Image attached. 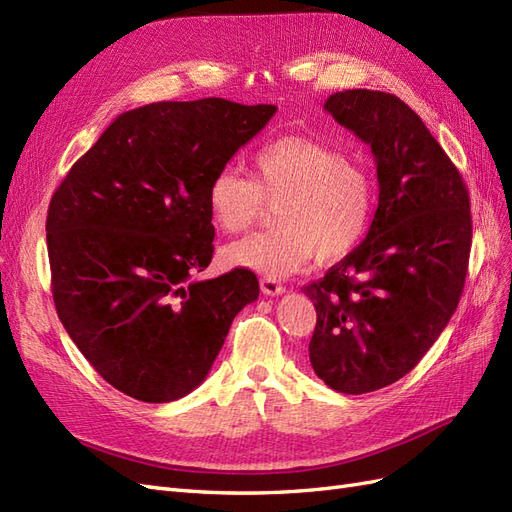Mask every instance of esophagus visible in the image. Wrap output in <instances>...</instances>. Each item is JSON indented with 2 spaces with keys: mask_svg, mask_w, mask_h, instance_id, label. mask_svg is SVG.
<instances>
[{
  "mask_svg": "<svg viewBox=\"0 0 512 512\" xmlns=\"http://www.w3.org/2000/svg\"><path fill=\"white\" fill-rule=\"evenodd\" d=\"M260 288H262V292L269 294V297H277V294H284L286 292V288L280 282L271 280V277H265V280H260Z\"/></svg>",
  "mask_w": 512,
  "mask_h": 512,
  "instance_id": "34e87169",
  "label": "esophagus"
}]
</instances>
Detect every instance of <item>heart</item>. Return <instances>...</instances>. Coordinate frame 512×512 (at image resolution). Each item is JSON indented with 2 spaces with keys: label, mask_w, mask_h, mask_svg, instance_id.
Listing matches in <instances>:
<instances>
[{
  "label": "heart",
  "mask_w": 512,
  "mask_h": 512,
  "mask_svg": "<svg viewBox=\"0 0 512 512\" xmlns=\"http://www.w3.org/2000/svg\"><path fill=\"white\" fill-rule=\"evenodd\" d=\"M275 207L273 230L224 247L228 267L280 280L316 256L333 262L348 256L369 228L376 207L374 181L342 151L309 136H284L254 156V177L222 168L209 183L207 207L224 232L250 228L262 203Z\"/></svg>",
  "instance_id": "obj_1"
}]
</instances>
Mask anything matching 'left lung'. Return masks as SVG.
Instances as JSON below:
<instances>
[{"instance_id": "left-lung-1", "label": "left lung", "mask_w": 512, "mask_h": 512, "mask_svg": "<svg viewBox=\"0 0 512 512\" xmlns=\"http://www.w3.org/2000/svg\"><path fill=\"white\" fill-rule=\"evenodd\" d=\"M324 111L371 147L380 194L365 241L303 288L318 316L309 363L333 391L363 395L412 371L455 314L472 245L470 196L397 96L337 91Z\"/></svg>"}]
</instances>
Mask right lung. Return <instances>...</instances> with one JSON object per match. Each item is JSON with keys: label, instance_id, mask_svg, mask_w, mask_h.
Returning <instances> with one entry per match:
<instances>
[{"label": "right lung", "instance_id": "add662e5", "mask_svg": "<svg viewBox=\"0 0 512 512\" xmlns=\"http://www.w3.org/2000/svg\"><path fill=\"white\" fill-rule=\"evenodd\" d=\"M275 111L224 98L134 108L55 190L46 245L57 316L117 391L147 404L192 393L258 299L252 271L192 275L213 258L211 179Z\"/></svg>", "mask_w": 512, "mask_h": 512}]
</instances>
